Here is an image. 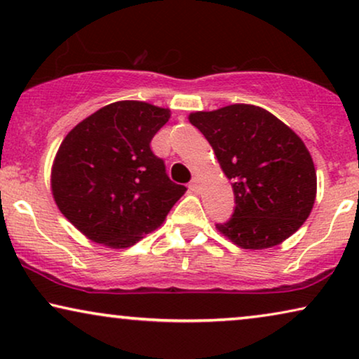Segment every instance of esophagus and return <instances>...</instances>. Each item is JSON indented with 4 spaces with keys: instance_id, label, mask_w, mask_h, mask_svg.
I'll list each match as a JSON object with an SVG mask.
<instances>
[{
    "instance_id": "obj_1",
    "label": "esophagus",
    "mask_w": 359,
    "mask_h": 359,
    "mask_svg": "<svg viewBox=\"0 0 359 359\" xmlns=\"http://www.w3.org/2000/svg\"><path fill=\"white\" fill-rule=\"evenodd\" d=\"M188 188H189L191 193H196V191H198V180H193V181H191Z\"/></svg>"
}]
</instances>
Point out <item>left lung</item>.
<instances>
[{"mask_svg":"<svg viewBox=\"0 0 359 359\" xmlns=\"http://www.w3.org/2000/svg\"><path fill=\"white\" fill-rule=\"evenodd\" d=\"M189 122L203 132L232 180L235 209L217 230L238 247L263 250L296 232L311 214L317 175L304 142L271 112L232 104L194 112Z\"/></svg>","mask_w":359,"mask_h":359,"instance_id":"8db88e82","label":"left lung"}]
</instances>
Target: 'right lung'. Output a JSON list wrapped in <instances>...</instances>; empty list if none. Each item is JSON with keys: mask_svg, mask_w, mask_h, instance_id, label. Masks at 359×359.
Returning <instances> with one entry per match:
<instances>
[{"mask_svg": "<svg viewBox=\"0 0 359 359\" xmlns=\"http://www.w3.org/2000/svg\"><path fill=\"white\" fill-rule=\"evenodd\" d=\"M170 111L142 101L101 107L68 132L52 168L60 212L88 238L126 248L158 227L184 194L150 149Z\"/></svg>", "mask_w": 359, "mask_h": 359, "instance_id": "obj_1", "label": "right lung"}]
</instances>
